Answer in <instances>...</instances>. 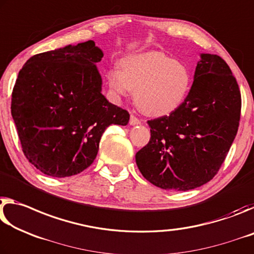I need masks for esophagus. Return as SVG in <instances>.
<instances>
[{
    "label": "esophagus",
    "mask_w": 254,
    "mask_h": 254,
    "mask_svg": "<svg viewBox=\"0 0 254 254\" xmlns=\"http://www.w3.org/2000/svg\"><path fill=\"white\" fill-rule=\"evenodd\" d=\"M129 124L131 125V126H136V125H139L140 124V120L135 117V116H130V119H129Z\"/></svg>",
    "instance_id": "obj_1"
}]
</instances>
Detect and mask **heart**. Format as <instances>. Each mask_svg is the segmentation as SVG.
Here are the masks:
<instances>
[{"instance_id": "1", "label": "heart", "mask_w": 254, "mask_h": 254, "mask_svg": "<svg viewBox=\"0 0 254 254\" xmlns=\"http://www.w3.org/2000/svg\"><path fill=\"white\" fill-rule=\"evenodd\" d=\"M115 97L134 90L136 105L145 114L161 117L173 112L185 101L191 85L189 67L161 52H145L125 57L107 74Z\"/></svg>"}]
</instances>
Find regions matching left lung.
Here are the masks:
<instances>
[{
  "mask_svg": "<svg viewBox=\"0 0 254 254\" xmlns=\"http://www.w3.org/2000/svg\"><path fill=\"white\" fill-rule=\"evenodd\" d=\"M241 93L226 62L200 54L192 86L178 109L148 120L151 138L136 153L147 181L161 189L187 191L218 172L239 129Z\"/></svg>",
  "mask_w": 254,
  "mask_h": 254,
  "instance_id": "1",
  "label": "left lung"
}]
</instances>
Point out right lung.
I'll return each instance as SVG.
<instances>
[{"instance_id":"obj_1","label":"right lung","mask_w":254,"mask_h":254,"mask_svg":"<svg viewBox=\"0 0 254 254\" xmlns=\"http://www.w3.org/2000/svg\"><path fill=\"white\" fill-rule=\"evenodd\" d=\"M93 40L32 56L20 69L11 114L24 155L46 176H75L93 163L110 125L126 126L128 111L101 93Z\"/></svg>"}]
</instances>
